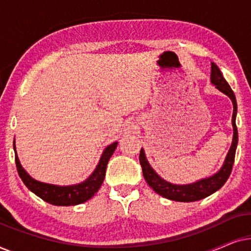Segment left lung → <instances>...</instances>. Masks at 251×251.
Segmentation results:
<instances>
[{"instance_id":"obj_1","label":"left lung","mask_w":251,"mask_h":251,"mask_svg":"<svg viewBox=\"0 0 251 251\" xmlns=\"http://www.w3.org/2000/svg\"><path fill=\"white\" fill-rule=\"evenodd\" d=\"M210 80L211 83L214 84L219 91H222L223 94H225L227 97H229V99H231L233 102L232 145L231 149L228 151L227 155H226L224 164H223V167L217 171V173L212 175L210 177L203 178V179H200L192 184H171L169 181L164 180L163 178H161L159 175L154 171V169L150 166L149 161L146 159L144 150H140L139 162L142 164L144 178H145L147 184H149L157 194H160L161 197L166 199H169V200L178 202H193L201 200V199L207 198L212 193H215L216 191H218L219 188L226 183L229 175H231L233 163H234L236 146H238V128H236L235 125L236 108H238L236 107V99L234 92H233L231 87H229L224 76H223L221 70H219L218 66L215 63H211Z\"/></svg>"}]
</instances>
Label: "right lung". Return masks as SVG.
Listing matches in <instances>:
<instances>
[{"label": "right lung", "instance_id": "1", "mask_svg": "<svg viewBox=\"0 0 251 251\" xmlns=\"http://www.w3.org/2000/svg\"><path fill=\"white\" fill-rule=\"evenodd\" d=\"M116 146H118V142L113 143L106 147L94 173L84 181H82L80 184L70 185V186H58V185L46 184L42 183V181L33 179L22 167V164H20L18 155H17L16 152L15 142H13L17 170H18L19 177L22 178L23 183L26 185L29 191L36 194L37 197L48 202V203L54 205H76L90 200L96 192H98L102 181H104L106 167H107L108 160L111 159L113 153H114Z\"/></svg>", "mask_w": 251, "mask_h": 251}]
</instances>
